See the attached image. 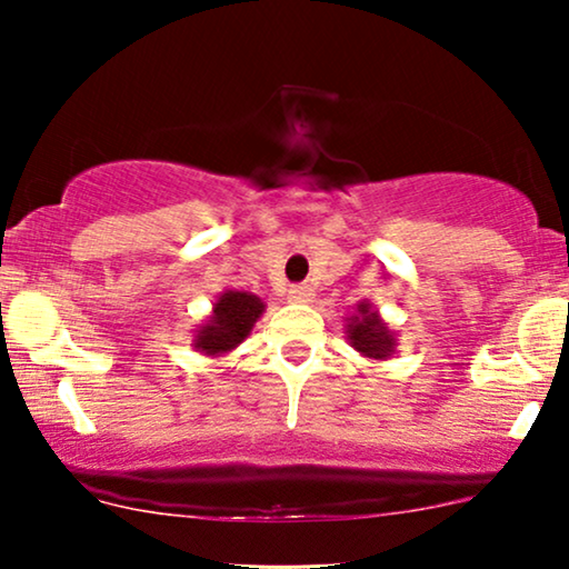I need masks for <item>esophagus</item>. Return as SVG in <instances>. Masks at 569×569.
I'll use <instances>...</instances> for the list:
<instances>
[{"instance_id":"obj_1","label":"esophagus","mask_w":569,"mask_h":569,"mask_svg":"<svg viewBox=\"0 0 569 569\" xmlns=\"http://www.w3.org/2000/svg\"><path fill=\"white\" fill-rule=\"evenodd\" d=\"M287 298H290L292 302H310L313 300V287L295 284V287H290V292H287Z\"/></svg>"}]
</instances>
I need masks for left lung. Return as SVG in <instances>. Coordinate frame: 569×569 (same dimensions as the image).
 <instances>
[{
    "label": "left lung",
    "instance_id": "8db88e82",
    "mask_svg": "<svg viewBox=\"0 0 569 569\" xmlns=\"http://www.w3.org/2000/svg\"><path fill=\"white\" fill-rule=\"evenodd\" d=\"M347 341L368 360H391L396 355V331L380 318L378 308L370 300L357 302L355 313L347 318Z\"/></svg>",
    "mask_w": 569,
    "mask_h": 569
}]
</instances>
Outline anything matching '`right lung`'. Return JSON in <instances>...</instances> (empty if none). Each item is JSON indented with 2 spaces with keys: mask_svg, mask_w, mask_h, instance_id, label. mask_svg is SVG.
I'll list each match as a JSON object with an SVG mask.
<instances>
[{
  "mask_svg": "<svg viewBox=\"0 0 569 569\" xmlns=\"http://www.w3.org/2000/svg\"><path fill=\"white\" fill-rule=\"evenodd\" d=\"M263 300L253 292L224 290L214 300L212 313L197 326L191 347L204 357H222L251 337L253 326L263 316Z\"/></svg>",
  "mask_w": 569,
  "mask_h": 569,
  "instance_id": "obj_1",
  "label": "right lung"
}]
</instances>
